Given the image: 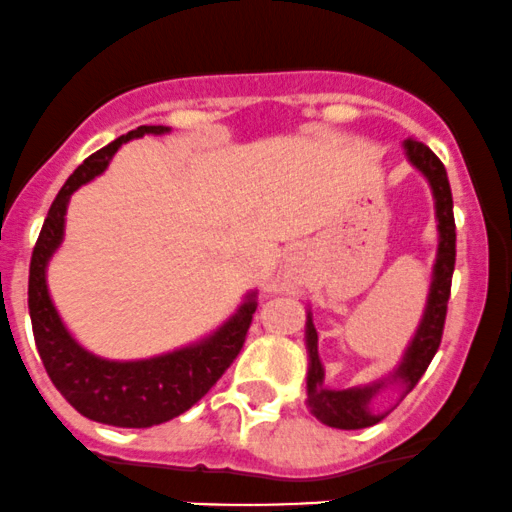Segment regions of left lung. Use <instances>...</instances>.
<instances>
[{
	"label": "left lung",
	"mask_w": 512,
	"mask_h": 512,
	"mask_svg": "<svg viewBox=\"0 0 512 512\" xmlns=\"http://www.w3.org/2000/svg\"><path fill=\"white\" fill-rule=\"evenodd\" d=\"M405 158L410 161L412 168L420 170L425 180L430 183L432 197H434V219H437V258L432 266V280H430V293H427V305L422 312V320L417 324L415 337L410 339L408 349H405L400 364L388 373L386 378L366 383V386L354 388H329L324 383V366L317 351V329L312 322V312L307 310L305 322V344H307V408L317 420L337 430H364V427L376 425L386 412H376L371 408L373 398L388 386H398L400 393L408 395L422 373L427 371L430 361L437 354L439 342H442V329L444 317H447V302L449 290H452V273L456 261V227H454V202H452V188H449L447 170H444L442 161L427 148L422 141L408 139L403 141ZM400 395V400H403Z\"/></svg>",
	"instance_id": "8db88e82"
}]
</instances>
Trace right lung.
I'll use <instances>...</instances> for the list:
<instances>
[{
	"label": "right lung",
	"instance_id": "right-lung-1",
	"mask_svg": "<svg viewBox=\"0 0 512 512\" xmlns=\"http://www.w3.org/2000/svg\"><path fill=\"white\" fill-rule=\"evenodd\" d=\"M168 131V126H139L92 153L60 188L31 256L29 315L36 349L48 378L80 415L102 425L153 427L190 410L236 359L258 305L256 290H251L234 315L205 339L168 354L136 361H112L92 354L60 320L48 293L46 268L63 244L70 195L104 173L114 153L126 141L141 139L146 134L161 136Z\"/></svg>",
	"mask_w": 512,
	"mask_h": 512
}]
</instances>
